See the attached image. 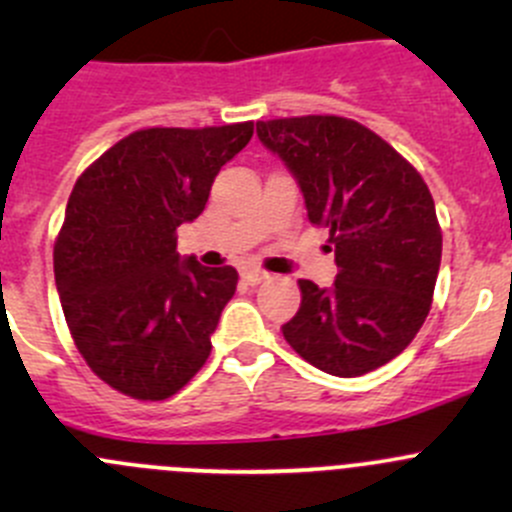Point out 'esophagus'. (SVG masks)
Segmentation results:
<instances>
[{"mask_svg":"<svg viewBox=\"0 0 512 512\" xmlns=\"http://www.w3.org/2000/svg\"><path fill=\"white\" fill-rule=\"evenodd\" d=\"M267 272L265 270H257V267H247V270H242V282H247V285H260V282L267 280Z\"/></svg>","mask_w":512,"mask_h":512,"instance_id":"34e87169","label":"esophagus"}]
</instances>
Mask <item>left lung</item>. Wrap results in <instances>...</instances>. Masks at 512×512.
Here are the masks:
<instances>
[{"mask_svg":"<svg viewBox=\"0 0 512 512\" xmlns=\"http://www.w3.org/2000/svg\"><path fill=\"white\" fill-rule=\"evenodd\" d=\"M257 136L297 178L309 223L329 230L339 270L332 287L299 280L282 334L327 374H369L409 347L431 309L443 237L428 185L352 118L257 121Z\"/></svg>","mask_w":512,"mask_h":512,"instance_id":"8db88e82","label":"left lung"}]
</instances>
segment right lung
<instances>
[{"label":"right lung","instance_id":"1","mask_svg":"<svg viewBox=\"0 0 512 512\" xmlns=\"http://www.w3.org/2000/svg\"><path fill=\"white\" fill-rule=\"evenodd\" d=\"M252 131V121L143 128L71 190L54 245L61 307L91 371L131 399H168L208 361L237 270L180 260L175 232L203 213L215 175Z\"/></svg>","mask_w":512,"mask_h":512}]
</instances>
